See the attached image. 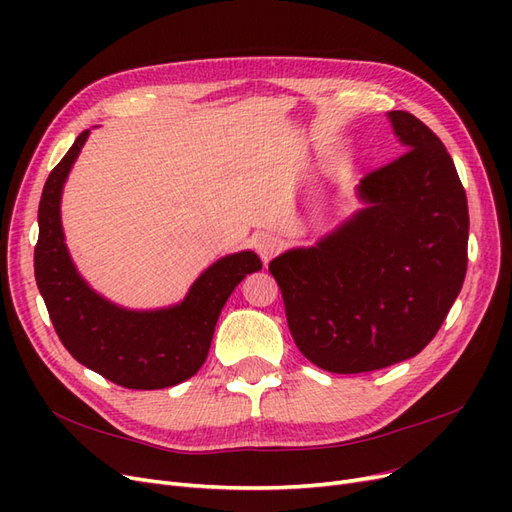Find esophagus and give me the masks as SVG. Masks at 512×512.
Wrapping results in <instances>:
<instances>
[{"label":"esophagus","instance_id":"34e87169","mask_svg":"<svg viewBox=\"0 0 512 512\" xmlns=\"http://www.w3.org/2000/svg\"><path fill=\"white\" fill-rule=\"evenodd\" d=\"M254 250L262 260L269 262L277 252L282 250V241L275 235H271V232H260V235H256L254 239Z\"/></svg>","mask_w":512,"mask_h":512}]
</instances>
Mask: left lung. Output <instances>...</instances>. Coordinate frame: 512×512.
<instances>
[{
	"mask_svg": "<svg viewBox=\"0 0 512 512\" xmlns=\"http://www.w3.org/2000/svg\"><path fill=\"white\" fill-rule=\"evenodd\" d=\"M406 151L367 173V207L309 250L269 262L305 359L363 374L421 352L468 269V198L453 158L421 119L391 111Z\"/></svg>",
	"mask_w": 512,
	"mask_h": 512,
	"instance_id": "1",
	"label": "left lung"
}]
</instances>
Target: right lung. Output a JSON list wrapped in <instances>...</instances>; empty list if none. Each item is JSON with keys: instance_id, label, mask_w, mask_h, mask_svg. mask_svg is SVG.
Wrapping results in <instances>:
<instances>
[{"instance_id": "right-lung-1", "label": "right lung", "mask_w": 512, "mask_h": 512, "mask_svg": "<svg viewBox=\"0 0 512 512\" xmlns=\"http://www.w3.org/2000/svg\"><path fill=\"white\" fill-rule=\"evenodd\" d=\"M87 136L89 130L79 134L44 183L36 282L61 344L76 361L126 389H166L203 367L230 292L262 262L254 252L226 256L198 277L181 305L156 312H130L98 297L76 273L59 220L61 188Z\"/></svg>"}]
</instances>
